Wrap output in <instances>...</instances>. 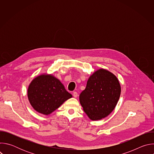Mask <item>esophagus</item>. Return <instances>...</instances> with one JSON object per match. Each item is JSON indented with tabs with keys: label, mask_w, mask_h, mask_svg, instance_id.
Returning a JSON list of instances; mask_svg holds the SVG:
<instances>
[{
	"label": "esophagus",
	"mask_w": 154,
	"mask_h": 154,
	"mask_svg": "<svg viewBox=\"0 0 154 154\" xmlns=\"http://www.w3.org/2000/svg\"><path fill=\"white\" fill-rule=\"evenodd\" d=\"M72 95H73V96H74V97H77V96H78V94H77V92L74 91V92L72 93Z\"/></svg>",
	"instance_id": "1"
}]
</instances>
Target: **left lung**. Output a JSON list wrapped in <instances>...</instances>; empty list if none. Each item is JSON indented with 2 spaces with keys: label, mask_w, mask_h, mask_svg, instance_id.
Wrapping results in <instances>:
<instances>
[{
  "label": "left lung",
  "mask_w": 154,
  "mask_h": 154,
  "mask_svg": "<svg viewBox=\"0 0 154 154\" xmlns=\"http://www.w3.org/2000/svg\"><path fill=\"white\" fill-rule=\"evenodd\" d=\"M120 94L121 86L116 77L101 69L90 76L79 99L88 117L92 120H99L112 113Z\"/></svg>",
  "instance_id": "8db88e82"
}]
</instances>
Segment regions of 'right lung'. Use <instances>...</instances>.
Wrapping results in <instances>:
<instances>
[{"label":"right lung","instance_id":"right-lung-1","mask_svg":"<svg viewBox=\"0 0 154 154\" xmlns=\"http://www.w3.org/2000/svg\"><path fill=\"white\" fill-rule=\"evenodd\" d=\"M72 95L60 81L51 75H41L34 79L28 89V98L33 108L43 115H49Z\"/></svg>","mask_w":154,"mask_h":154}]
</instances>
